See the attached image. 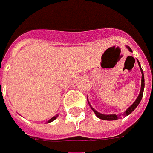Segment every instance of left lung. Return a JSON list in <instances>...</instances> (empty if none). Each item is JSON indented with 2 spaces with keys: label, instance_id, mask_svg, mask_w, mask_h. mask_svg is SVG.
<instances>
[{
  "label": "left lung",
  "instance_id": "obj_1",
  "mask_svg": "<svg viewBox=\"0 0 153 153\" xmlns=\"http://www.w3.org/2000/svg\"><path fill=\"white\" fill-rule=\"evenodd\" d=\"M127 48H128V50L130 51V52H132V49H131L130 48L128 47V46H127ZM137 62H138V65H139V67H140V70H141V72H142V83H141V91H140V93H139V95H138V96H137V100H135V102L132 105L129 107V108H128V109H126V111L124 112V113L123 114V115H124V116H127V115H128V114H130L133 111H134V109L137 108V106L138 105V104L140 103L141 100H142V98H143V90H144V76H143V69H142V68H141L140 66V63H139V62L137 61ZM91 109H93V111L95 112V114H96V115L99 119H100V120H116L119 119V117L121 116V115H117V114H102L99 113V112H97L96 110H95V109H93L91 107Z\"/></svg>",
  "mask_w": 153,
  "mask_h": 153
}]
</instances>
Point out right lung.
Wrapping results in <instances>:
<instances>
[{
	"mask_svg": "<svg viewBox=\"0 0 153 153\" xmlns=\"http://www.w3.org/2000/svg\"><path fill=\"white\" fill-rule=\"evenodd\" d=\"M57 115H56V116L53 117L52 119H50V120H48V123H50V122H52V121H53L54 120H56V118H57Z\"/></svg>",
	"mask_w": 153,
	"mask_h": 153,
	"instance_id": "1",
	"label": "right lung"
}]
</instances>
